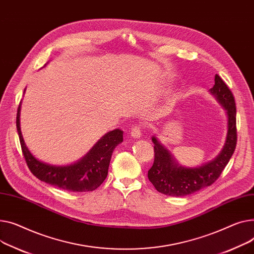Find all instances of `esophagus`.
Masks as SVG:
<instances>
[{
  "label": "esophagus",
  "mask_w": 254,
  "mask_h": 254,
  "mask_svg": "<svg viewBox=\"0 0 254 254\" xmlns=\"http://www.w3.org/2000/svg\"><path fill=\"white\" fill-rule=\"evenodd\" d=\"M130 136L132 138H136V139H140L142 136V128L140 126H134L131 127L130 129Z\"/></svg>",
  "instance_id": "34e87169"
}]
</instances>
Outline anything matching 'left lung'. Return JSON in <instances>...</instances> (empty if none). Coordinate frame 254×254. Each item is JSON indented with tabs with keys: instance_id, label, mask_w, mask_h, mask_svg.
Here are the masks:
<instances>
[{
	"instance_id": "8db88e82",
	"label": "left lung",
	"mask_w": 254,
	"mask_h": 254,
	"mask_svg": "<svg viewBox=\"0 0 254 254\" xmlns=\"http://www.w3.org/2000/svg\"><path fill=\"white\" fill-rule=\"evenodd\" d=\"M210 93L222 104L228 115V132L223 150L212 161L198 167L180 165L166 148L155 138L154 162L148 171V179L155 189L168 196H186L212 185L223 173L237 144L235 99L221 76L215 74Z\"/></svg>"
}]
</instances>
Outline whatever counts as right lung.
<instances>
[{"instance_id":"add662e5","label":"right lung","mask_w":254,"mask_h":254,"mask_svg":"<svg viewBox=\"0 0 254 254\" xmlns=\"http://www.w3.org/2000/svg\"><path fill=\"white\" fill-rule=\"evenodd\" d=\"M20 104L17 109L16 127L21 150L30 172L39 180L70 192H90L96 190L108 175L112 152L123 142L124 131L116 128L101 138L87 155L76 163L64 166L51 165L38 160L27 149L20 129Z\"/></svg>"}]
</instances>
